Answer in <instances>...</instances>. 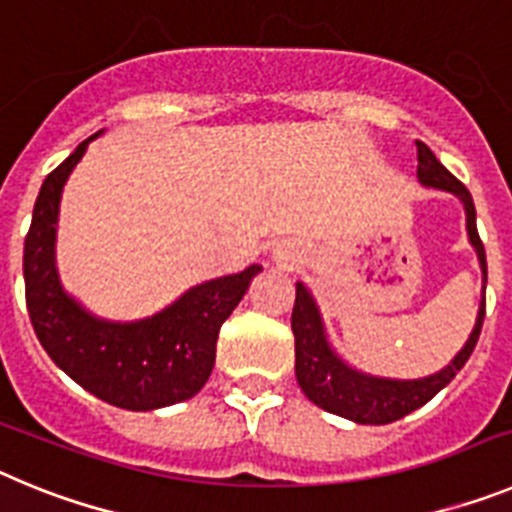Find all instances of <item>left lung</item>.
I'll use <instances>...</instances> for the list:
<instances>
[{
    "label": "left lung",
    "instance_id": "1",
    "mask_svg": "<svg viewBox=\"0 0 512 512\" xmlns=\"http://www.w3.org/2000/svg\"><path fill=\"white\" fill-rule=\"evenodd\" d=\"M418 146V179L425 187L446 189L454 192L467 210V230L469 241L477 248L479 264H482V274L487 282V259H485V243L477 233V210H474L472 194L464 184L451 174L446 166L433 156V151L425 143H415ZM482 323H485V297L479 305L477 323H474L472 336H469L467 346L461 348L456 359L451 361L446 369H441L433 377L425 379H410V382H400V379H379L366 377V374L348 369L333 351H330L328 341H325L323 323H320L318 307L312 302L310 292L305 284H297L295 307H292V333H295V374L300 382L302 392L307 400H312L318 408L328 410L341 418L356 420L364 425H384L392 420L405 418L408 413L418 410L428 400L438 395V392L461 372V366L467 364L472 356L474 346L482 333Z\"/></svg>",
    "mask_w": 512,
    "mask_h": 512
}]
</instances>
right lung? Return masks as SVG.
Segmentation results:
<instances>
[{"label": "right lung", "mask_w": 512, "mask_h": 512, "mask_svg": "<svg viewBox=\"0 0 512 512\" xmlns=\"http://www.w3.org/2000/svg\"><path fill=\"white\" fill-rule=\"evenodd\" d=\"M92 138L45 176L35 200L22 256L30 323L53 364L94 397L125 410L166 408L205 387L215 366L220 325L261 266L197 284L164 312L138 323H104L81 310L58 284L53 243L61 189Z\"/></svg>", "instance_id": "obj_1"}]
</instances>
